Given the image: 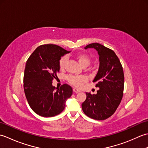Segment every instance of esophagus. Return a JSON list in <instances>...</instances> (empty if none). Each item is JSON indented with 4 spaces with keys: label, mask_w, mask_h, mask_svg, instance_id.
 <instances>
[{
    "label": "esophagus",
    "mask_w": 148,
    "mask_h": 148,
    "mask_svg": "<svg viewBox=\"0 0 148 148\" xmlns=\"http://www.w3.org/2000/svg\"><path fill=\"white\" fill-rule=\"evenodd\" d=\"M73 92H74V93H79V92H80V90H79L78 89H77V88H73Z\"/></svg>",
    "instance_id": "1"
}]
</instances>
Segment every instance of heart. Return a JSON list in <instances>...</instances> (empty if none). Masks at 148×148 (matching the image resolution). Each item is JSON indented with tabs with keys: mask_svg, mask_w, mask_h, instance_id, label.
<instances>
[{
	"mask_svg": "<svg viewBox=\"0 0 148 148\" xmlns=\"http://www.w3.org/2000/svg\"><path fill=\"white\" fill-rule=\"evenodd\" d=\"M74 57L76 58L79 64L83 67H86L88 66L92 59L90 56L84 53H78L74 55ZM67 61V57L66 56H63L60 58L58 62L59 67L60 70H64L65 67L66 63ZM68 82L76 87H81L83 85V83L86 81V78L84 76H69L67 77Z\"/></svg>",
	"mask_w": 148,
	"mask_h": 148,
	"instance_id": "1",
	"label": "heart"
}]
</instances>
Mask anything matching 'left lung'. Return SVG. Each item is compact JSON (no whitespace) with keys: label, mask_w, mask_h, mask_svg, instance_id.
<instances>
[{"label":"left lung","mask_w":148,"mask_h":148,"mask_svg":"<svg viewBox=\"0 0 148 148\" xmlns=\"http://www.w3.org/2000/svg\"><path fill=\"white\" fill-rule=\"evenodd\" d=\"M98 51L99 68L93 82L99 90L97 94L86 93L82 109L87 116L96 120L106 119L114 114L120 103L124 89V74L120 61L114 51L99 43H92L85 49Z\"/></svg>","instance_id":"left-lung-1"}]
</instances>
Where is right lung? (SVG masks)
<instances>
[{
    "instance_id": "right-lung-1",
    "label": "right lung",
    "mask_w": 148,
    "mask_h": 148,
    "mask_svg": "<svg viewBox=\"0 0 148 148\" xmlns=\"http://www.w3.org/2000/svg\"><path fill=\"white\" fill-rule=\"evenodd\" d=\"M69 53L55 45L37 47L28 58L23 76V88L27 102L36 114L52 117L62 112L65 101L72 95V88L67 84L56 88L52 81L60 71L61 56Z\"/></svg>"
}]
</instances>
